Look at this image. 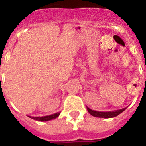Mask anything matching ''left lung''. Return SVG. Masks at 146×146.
Masks as SVG:
<instances>
[{"mask_svg": "<svg viewBox=\"0 0 146 146\" xmlns=\"http://www.w3.org/2000/svg\"><path fill=\"white\" fill-rule=\"evenodd\" d=\"M126 108H123V109L118 110H114V111H108V112H100L96 111V110H93L87 107L88 112L91 115L94 117H97V118H111L117 116L121 113H123Z\"/></svg>", "mask_w": 146, "mask_h": 146, "instance_id": "8db88e82", "label": "left lung"}]
</instances>
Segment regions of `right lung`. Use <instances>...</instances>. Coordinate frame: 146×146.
Segmentation results:
<instances>
[{"label":"right lung","instance_id":"obj_1","mask_svg":"<svg viewBox=\"0 0 146 146\" xmlns=\"http://www.w3.org/2000/svg\"><path fill=\"white\" fill-rule=\"evenodd\" d=\"M60 112L59 113H54L52 115H46V116H42V117H31V116H28L29 118H32L33 120H36V121H50V120L55 119V118H58L60 115Z\"/></svg>","mask_w":146,"mask_h":146}]
</instances>
